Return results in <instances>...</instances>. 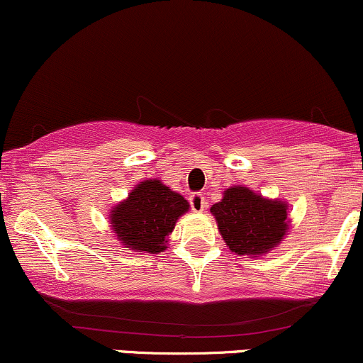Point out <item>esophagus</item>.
I'll list each match as a JSON object with an SVG mask.
<instances>
[{
	"label": "esophagus",
	"instance_id": "obj_1",
	"mask_svg": "<svg viewBox=\"0 0 363 363\" xmlns=\"http://www.w3.org/2000/svg\"><path fill=\"white\" fill-rule=\"evenodd\" d=\"M189 203H191V208H193V210L196 211V213H201L203 210H205L206 208V199H205V196L203 194H199V193H193L189 196Z\"/></svg>",
	"mask_w": 363,
	"mask_h": 363
}]
</instances>
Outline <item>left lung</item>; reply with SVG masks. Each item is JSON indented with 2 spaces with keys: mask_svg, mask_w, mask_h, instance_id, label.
Returning <instances> with one entry per match:
<instances>
[{
  "mask_svg": "<svg viewBox=\"0 0 363 363\" xmlns=\"http://www.w3.org/2000/svg\"><path fill=\"white\" fill-rule=\"evenodd\" d=\"M286 203L262 198L249 187L223 191L222 201L210 208L225 244L239 256L257 257L277 247L289 230Z\"/></svg>",
  "mask_w": 363,
  "mask_h": 363,
  "instance_id": "1",
  "label": "left lung"
}]
</instances>
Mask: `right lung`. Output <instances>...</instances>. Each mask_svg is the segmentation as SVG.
<instances>
[{
  "label": "right lung",
  "instance_id": "1",
  "mask_svg": "<svg viewBox=\"0 0 363 363\" xmlns=\"http://www.w3.org/2000/svg\"><path fill=\"white\" fill-rule=\"evenodd\" d=\"M189 203L157 179L140 182L124 201L111 210V227L124 247L158 254L167 249V237Z\"/></svg>",
  "mask_w": 363,
  "mask_h": 363
}]
</instances>
